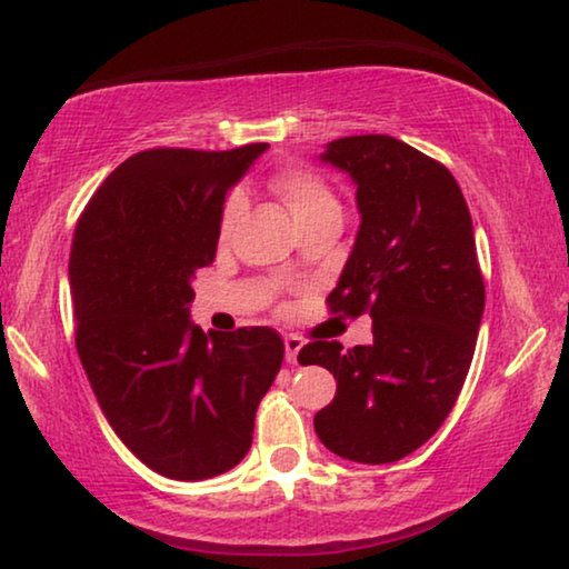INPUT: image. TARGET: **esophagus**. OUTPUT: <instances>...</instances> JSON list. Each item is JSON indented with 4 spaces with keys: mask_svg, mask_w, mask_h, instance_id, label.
<instances>
[{
    "mask_svg": "<svg viewBox=\"0 0 569 569\" xmlns=\"http://www.w3.org/2000/svg\"><path fill=\"white\" fill-rule=\"evenodd\" d=\"M302 349V339L295 337V333H290V337H284V360L290 365H298V355Z\"/></svg>",
    "mask_w": 569,
    "mask_h": 569,
    "instance_id": "1",
    "label": "esophagus"
}]
</instances>
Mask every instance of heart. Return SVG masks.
<instances>
[{
  "label": "heart",
  "instance_id": "heart-1",
  "mask_svg": "<svg viewBox=\"0 0 569 569\" xmlns=\"http://www.w3.org/2000/svg\"><path fill=\"white\" fill-rule=\"evenodd\" d=\"M271 189L279 193L284 207L290 209L292 220L298 224H306L310 220H318L323 214H341V204L337 193L329 189V183L313 170L306 168H284L271 178ZM246 214V197L240 191H232L224 199L222 214H220V238H230L232 230Z\"/></svg>",
  "mask_w": 569,
  "mask_h": 569
}]
</instances>
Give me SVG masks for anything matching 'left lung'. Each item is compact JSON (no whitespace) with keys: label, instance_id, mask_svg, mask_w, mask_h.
<instances>
[{"label":"left lung","instance_id":"1","mask_svg":"<svg viewBox=\"0 0 569 569\" xmlns=\"http://www.w3.org/2000/svg\"><path fill=\"white\" fill-rule=\"evenodd\" d=\"M323 162L357 186V230L333 313L372 318V345L316 339L300 365H321L337 396L313 419L331 453L393 463L425 446L461 393L485 313L469 207L446 166L388 134L341 137Z\"/></svg>","mask_w":569,"mask_h":569}]
</instances>
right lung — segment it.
<instances>
[{
  "mask_svg": "<svg viewBox=\"0 0 569 569\" xmlns=\"http://www.w3.org/2000/svg\"><path fill=\"white\" fill-rule=\"evenodd\" d=\"M267 147L137 152L77 220V352L113 432L168 479H212L243 461L256 409L282 368L284 345L269 326L207 337L189 318L224 197Z\"/></svg>",
  "mask_w": 569,
  "mask_h": 569,
  "instance_id": "add662e5",
  "label": "right lung"
}]
</instances>
